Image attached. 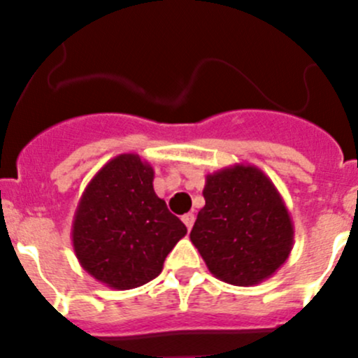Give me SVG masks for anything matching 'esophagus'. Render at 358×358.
<instances>
[{"instance_id": "34e87169", "label": "esophagus", "mask_w": 358, "mask_h": 358, "mask_svg": "<svg viewBox=\"0 0 358 358\" xmlns=\"http://www.w3.org/2000/svg\"><path fill=\"white\" fill-rule=\"evenodd\" d=\"M182 222L185 223L187 229L190 230V229H192V227H194V222H196V216H194L192 213H187V215L182 216Z\"/></svg>"}]
</instances>
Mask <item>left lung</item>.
Wrapping results in <instances>:
<instances>
[{"label":"left lung","mask_w":358,"mask_h":358,"mask_svg":"<svg viewBox=\"0 0 358 358\" xmlns=\"http://www.w3.org/2000/svg\"><path fill=\"white\" fill-rule=\"evenodd\" d=\"M204 208L190 232L216 279L249 287L272 277L289 258L294 227L272 180L251 164L206 176Z\"/></svg>","instance_id":"left-lung-1"}]
</instances>
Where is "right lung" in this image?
<instances>
[{"instance_id":"right-lung-1","label":"right lung","mask_w":358,"mask_h":358,"mask_svg":"<svg viewBox=\"0 0 358 358\" xmlns=\"http://www.w3.org/2000/svg\"><path fill=\"white\" fill-rule=\"evenodd\" d=\"M152 182L149 162L138 154H119L93 176L76 208V258L112 289H133L156 279L166 256L187 234Z\"/></svg>"}]
</instances>
